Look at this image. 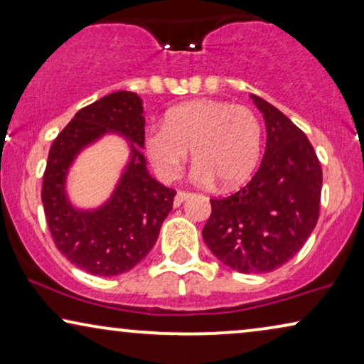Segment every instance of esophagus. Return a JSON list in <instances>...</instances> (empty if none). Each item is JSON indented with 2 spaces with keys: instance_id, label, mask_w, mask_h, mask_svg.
<instances>
[{
  "instance_id": "obj_1",
  "label": "esophagus",
  "mask_w": 364,
  "mask_h": 364,
  "mask_svg": "<svg viewBox=\"0 0 364 364\" xmlns=\"http://www.w3.org/2000/svg\"><path fill=\"white\" fill-rule=\"evenodd\" d=\"M191 196H192L191 192H186V191H178V192H177V196H176V200H173V202H176V205H181V203H182L183 200H187V198L191 197Z\"/></svg>"
}]
</instances>
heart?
<instances>
[{
  "label": "heart",
  "instance_id": "1",
  "mask_svg": "<svg viewBox=\"0 0 364 364\" xmlns=\"http://www.w3.org/2000/svg\"><path fill=\"white\" fill-rule=\"evenodd\" d=\"M146 149L154 168L166 181L178 177L192 151V178L200 186L218 181L233 187L250 177L262 149V126L247 106L200 99L173 107L166 126L146 132Z\"/></svg>",
  "mask_w": 364,
  "mask_h": 364
}]
</instances>
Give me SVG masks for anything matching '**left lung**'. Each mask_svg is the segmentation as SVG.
Returning a JSON list of instances; mask_svg holds the SVG:
<instances>
[{
    "mask_svg": "<svg viewBox=\"0 0 364 364\" xmlns=\"http://www.w3.org/2000/svg\"><path fill=\"white\" fill-rule=\"evenodd\" d=\"M252 99L265 119V156L245 187L210 198L202 237L223 265L268 273L295 257L315 228L323 173L301 129L265 99Z\"/></svg>",
    "mask_w": 364,
    "mask_h": 364,
    "instance_id": "8db88e82",
    "label": "left lung"
}]
</instances>
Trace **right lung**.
I'll list each match as a JSON object with an SVG mask.
<instances>
[{
    "label": "right lung",
    "mask_w": 364,
    "mask_h": 364,
    "mask_svg": "<svg viewBox=\"0 0 364 364\" xmlns=\"http://www.w3.org/2000/svg\"><path fill=\"white\" fill-rule=\"evenodd\" d=\"M144 107L136 92L117 91L77 111L54 139L43 176L41 200L54 245L91 275L114 277L151 252L176 191L149 176L144 147ZM132 142V161L113 197L96 211H77L65 197L68 167L82 149L104 133Z\"/></svg>",
    "instance_id": "add662e5"
}]
</instances>
